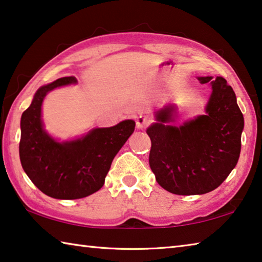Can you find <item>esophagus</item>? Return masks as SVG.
<instances>
[{
    "mask_svg": "<svg viewBox=\"0 0 262 262\" xmlns=\"http://www.w3.org/2000/svg\"><path fill=\"white\" fill-rule=\"evenodd\" d=\"M149 123H150V118L147 117V115H140V117L136 119V127L139 128V129H142V128L148 126Z\"/></svg>",
    "mask_w": 262,
    "mask_h": 262,
    "instance_id": "34e87169",
    "label": "esophagus"
}]
</instances>
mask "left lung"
<instances>
[{
	"label": "left lung",
	"mask_w": 262,
	"mask_h": 262,
	"mask_svg": "<svg viewBox=\"0 0 262 262\" xmlns=\"http://www.w3.org/2000/svg\"><path fill=\"white\" fill-rule=\"evenodd\" d=\"M209 83L206 114L172 126L176 106L156 112L147 129L151 140L149 164L157 183L177 195L206 194L219 187L237 165L244 117L232 88L223 77H199Z\"/></svg>",
	"instance_id": "8db88e82"
}]
</instances>
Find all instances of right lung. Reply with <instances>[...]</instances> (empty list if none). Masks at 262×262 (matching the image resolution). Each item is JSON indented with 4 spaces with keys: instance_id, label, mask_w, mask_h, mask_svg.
<instances>
[{
    "instance_id": "1",
    "label": "right lung",
    "mask_w": 262,
    "mask_h": 262,
    "mask_svg": "<svg viewBox=\"0 0 262 262\" xmlns=\"http://www.w3.org/2000/svg\"><path fill=\"white\" fill-rule=\"evenodd\" d=\"M72 83H76L74 76L39 88L20 119L21 166L43 194L60 200L85 198L103 187L113 158L135 129V121L125 120L113 127L95 128L73 141L53 139L43 129V98L55 88Z\"/></svg>"
}]
</instances>
